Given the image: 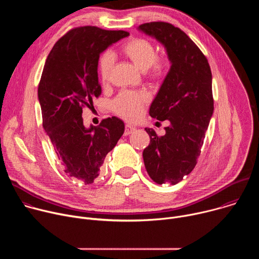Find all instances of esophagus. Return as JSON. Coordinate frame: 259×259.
<instances>
[{
    "mask_svg": "<svg viewBox=\"0 0 259 259\" xmlns=\"http://www.w3.org/2000/svg\"><path fill=\"white\" fill-rule=\"evenodd\" d=\"M135 131V127L132 125H126L125 126V131H124V135H129L131 133H133Z\"/></svg>",
    "mask_w": 259,
    "mask_h": 259,
    "instance_id": "obj_1",
    "label": "esophagus"
}]
</instances>
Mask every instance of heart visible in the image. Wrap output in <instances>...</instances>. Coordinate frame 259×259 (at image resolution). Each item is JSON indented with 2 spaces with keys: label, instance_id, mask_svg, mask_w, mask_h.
Here are the masks:
<instances>
[{
  "label": "heart",
  "instance_id": "b5f03b06",
  "mask_svg": "<svg viewBox=\"0 0 259 259\" xmlns=\"http://www.w3.org/2000/svg\"><path fill=\"white\" fill-rule=\"evenodd\" d=\"M122 53L127 57L140 71L151 69V76L154 79L161 78L166 69V60L157 59L155 46L145 39H131L122 46ZM115 57L113 53L105 52L99 59V77L102 84H107L114 66ZM147 95L143 92H122L114 101L115 112L127 119L134 120L140 115L143 103L147 100Z\"/></svg>",
  "mask_w": 259,
  "mask_h": 259
}]
</instances>
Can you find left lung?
<instances>
[{"mask_svg": "<svg viewBox=\"0 0 259 259\" xmlns=\"http://www.w3.org/2000/svg\"><path fill=\"white\" fill-rule=\"evenodd\" d=\"M138 30L164 46L171 64L150 107L152 118L170 125L163 136L145 128L151 142L142 153L143 162L156 183L176 184L193 171L201 153L214 109L212 73L207 58L180 28L150 22Z\"/></svg>", "mask_w": 259, "mask_h": 259, "instance_id": "left-lung-1", "label": "left lung"}]
</instances>
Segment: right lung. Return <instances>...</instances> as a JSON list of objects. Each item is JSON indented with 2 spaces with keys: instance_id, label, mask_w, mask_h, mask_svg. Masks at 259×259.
<instances>
[{
  "instance_id": "right-lung-1",
  "label": "right lung",
  "mask_w": 259,
  "mask_h": 259,
  "mask_svg": "<svg viewBox=\"0 0 259 259\" xmlns=\"http://www.w3.org/2000/svg\"><path fill=\"white\" fill-rule=\"evenodd\" d=\"M124 30L82 26L69 30L50 51L38 89L43 127L67 176L84 184L98 177L106 155L124 133L117 117L85 127L83 107L101 93L98 60L109 46L127 38Z\"/></svg>"
}]
</instances>
